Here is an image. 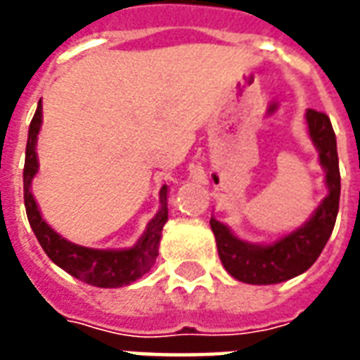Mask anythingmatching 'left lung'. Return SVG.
Listing matches in <instances>:
<instances>
[{
  "label": "left lung",
  "instance_id": "obj_1",
  "mask_svg": "<svg viewBox=\"0 0 360 360\" xmlns=\"http://www.w3.org/2000/svg\"><path fill=\"white\" fill-rule=\"evenodd\" d=\"M309 136L318 150V162L324 169L328 195L301 227L281 235L271 243H249L212 216L210 227L216 237L221 264L235 279L252 285H271L307 271L316 262L335 226L340 210V160L338 142L330 117L316 110L304 113Z\"/></svg>",
  "mask_w": 360,
  "mask_h": 360
}]
</instances>
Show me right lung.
<instances>
[{"instance_id":"right-lung-1","label":"right lung","mask_w":360,"mask_h":360,"mask_svg":"<svg viewBox=\"0 0 360 360\" xmlns=\"http://www.w3.org/2000/svg\"><path fill=\"white\" fill-rule=\"evenodd\" d=\"M42 127V102H38L36 113L30 121L25 154V208H27L28 224L34 231L36 239L42 245L44 252L50 257L53 264L63 268L73 278L94 287H123L142 278L154 266L158 258V247L162 239V229L167 221V185L160 188V208L156 216L150 219L144 233L139 237L129 249H90L67 241L65 237L51 229L40 214V208L30 191L32 179L38 173V154L36 142Z\"/></svg>"}]
</instances>
